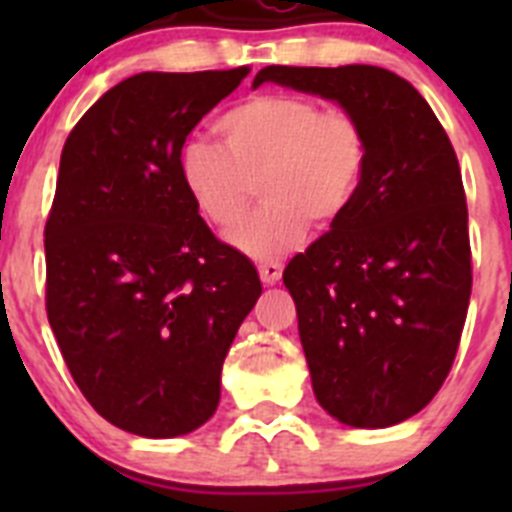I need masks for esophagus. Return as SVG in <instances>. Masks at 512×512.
I'll list each match as a JSON object with an SVG mask.
<instances>
[{
  "instance_id": "34e87169",
  "label": "esophagus",
  "mask_w": 512,
  "mask_h": 512,
  "mask_svg": "<svg viewBox=\"0 0 512 512\" xmlns=\"http://www.w3.org/2000/svg\"><path fill=\"white\" fill-rule=\"evenodd\" d=\"M259 277L264 284H277L282 279V264L279 261H264V264H259Z\"/></svg>"
}]
</instances>
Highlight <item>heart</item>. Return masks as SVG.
I'll use <instances>...</instances> for the list:
<instances>
[{"instance_id": "obj_1", "label": "heart", "mask_w": 512, "mask_h": 512, "mask_svg": "<svg viewBox=\"0 0 512 512\" xmlns=\"http://www.w3.org/2000/svg\"><path fill=\"white\" fill-rule=\"evenodd\" d=\"M223 146L187 140L179 176L197 210L217 228L238 223L256 179L266 197L228 233L253 259H277L310 230L330 228L359 197L369 135L354 112L302 94H256L217 117Z\"/></svg>"}]
</instances>
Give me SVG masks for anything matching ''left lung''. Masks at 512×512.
Listing matches in <instances>:
<instances>
[{"label":"left lung","instance_id":"obj_1","mask_svg":"<svg viewBox=\"0 0 512 512\" xmlns=\"http://www.w3.org/2000/svg\"><path fill=\"white\" fill-rule=\"evenodd\" d=\"M318 94L369 135L359 197L284 269L320 408L343 425L413 418L449 377L472 295L467 197L431 104L379 66H266L253 79Z\"/></svg>","mask_w":512,"mask_h":512}]
</instances>
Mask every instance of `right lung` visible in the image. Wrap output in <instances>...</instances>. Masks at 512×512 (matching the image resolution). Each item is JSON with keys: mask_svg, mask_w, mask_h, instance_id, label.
<instances>
[{"mask_svg": "<svg viewBox=\"0 0 512 512\" xmlns=\"http://www.w3.org/2000/svg\"><path fill=\"white\" fill-rule=\"evenodd\" d=\"M248 76L146 71L66 138L45 223V310L71 377L104 420L146 438L192 433L261 297L256 266L212 235L179 176L194 125Z\"/></svg>", "mask_w": 512, "mask_h": 512, "instance_id": "right-lung-1", "label": "right lung"}]
</instances>
